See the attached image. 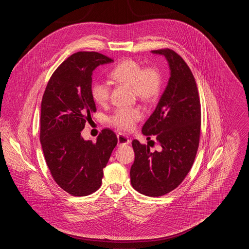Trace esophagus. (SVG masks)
Returning <instances> with one entry per match:
<instances>
[{
    "label": "esophagus",
    "mask_w": 249,
    "mask_h": 249,
    "mask_svg": "<svg viewBox=\"0 0 249 249\" xmlns=\"http://www.w3.org/2000/svg\"><path fill=\"white\" fill-rule=\"evenodd\" d=\"M118 141H119V144H128L130 142V139H129V137L124 135V134L119 133L118 134Z\"/></svg>",
    "instance_id": "obj_1"
}]
</instances>
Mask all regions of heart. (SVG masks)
I'll use <instances>...</instances> for the list:
<instances>
[{
	"label": "heart",
	"mask_w": 249,
	"mask_h": 249,
	"mask_svg": "<svg viewBox=\"0 0 249 249\" xmlns=\"http://www.w3.org/2000/svg\"><path fill=\"white\" fill-rule=\"evenodd\" d=\"M110 77L118 83L131 86L133 93L142 101L154 100L160 94L162 83L159 69L153 66L142 67L131 59H124L116 65L110 71ZM110 91V85L103 80H96L90 86L91 97L100 106L107 105ZM142 118V110L139 107H120L110 116L109 122L119 130L129 131Z\"/></svg>",
	"instance_id": "b5f03b06"
}]
</instances>
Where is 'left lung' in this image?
I'll return each instance as SVG.
<instances>
[{"mask_svg":"<svg viewBox=\"0 0 249 249\" xmlns=\"http://www.w3.org/2000/svg\"><path fill=\"white\" fill-rule=\"evenodd\" d=\"M165 56L171 77L153 114L142 126V134L155 135L160 150L133 140L135 159L130 183L143 195L160 197L177 189L194 162L201 136V103L193 73L170 48L152 50Z\"/></svg>","mask_w":249,"mask_h":249,"instance_id":"left-lung-1","label":"left lung"}]
</instances>
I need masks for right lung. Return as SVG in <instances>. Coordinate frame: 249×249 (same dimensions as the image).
I'll return each instance as SVG.
<instances>
[{
    "mask_svg": "<svg viewBox=\"0 0 249 249\" xmlns=\"http://www.w3.org/2000/svg\"><path fill=\"white\" fill-rule=\"evenodd\" d=\"M113 59L94 51H79L65 59L52 73L43 95L40 141L55 182L72 196L99 190L104 168L118 143L116 133L104 129L97 141H85L81 131L96 112L90 94L91 75Z\"/></svg>",
    "mask_w": 249,
    "mask_h": 249,
    "instance_id": "add662e5",
    "label": "right lung"
}]
</instances>
